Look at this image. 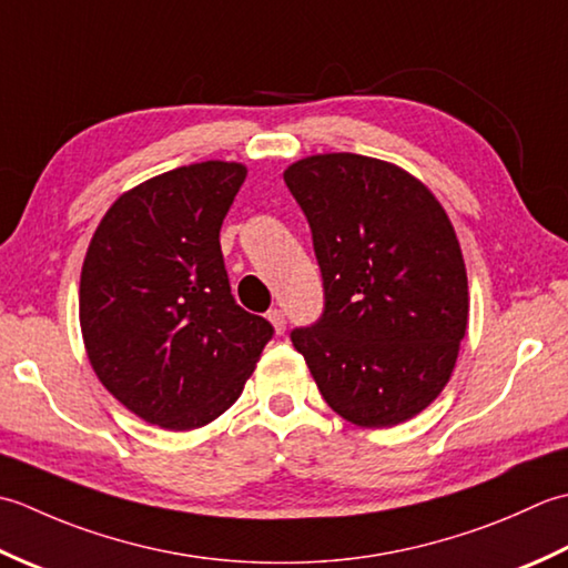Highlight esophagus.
Returning <instances> with one entry per match:
<instances>
[{
  "label": "esophagus",
  "instance_id": "34e87169",
  "mask_svg": "<svg viewBox=\"0 0 568 568\" xmlns=\"http://www.w3.org/2000/svg\"><path fill=\"white\" fill-rule=\"evenodd\" d=\"M267 318H270V323H272L276 333H284L286 331V318H284V314H282L280 308H272L270 314H267Z\"/></svg>",
  "mask_w": 568,
  "mask_h": 568
}]
</instances>
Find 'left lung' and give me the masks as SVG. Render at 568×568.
<instances>
[{
  "instance_id": "1",
  "label": "left lung",
  "mask_w": 568,
  "mask_h": 568,
  "mask_svg": "<svg viewBox=\"0 0 568 568\" xmlns=\"http://www.w3.org/2000/svg\"><path fill=\"white\" fill-rule=\"evenodd\" d=\"M284 181L304 211L326 311L292 333L323 399L345 422L387 429L442 395L468 328L456 230L424 183L389 161L331 152Z\"/></svg>"
}]
</instances>
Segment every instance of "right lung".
<instances>
[{
  "label": "right lung",
  "mask_w": 568,
  "mask_h": 568,
  "mask_svg": "<svg viewBox=\"0 0 568 568\" xmlns=\"http://www.w3.org/2000/svg\"><path fill=\"white\" fill-rule=\"evenodd\" d=\"M247 179L199 161L124 191L80 272V331L110 395L146 424L191 432L245 389L272 323L230 294L220 225Z\"/></svg>",
  "instance_id": "add662e5"
}]
</instances>
